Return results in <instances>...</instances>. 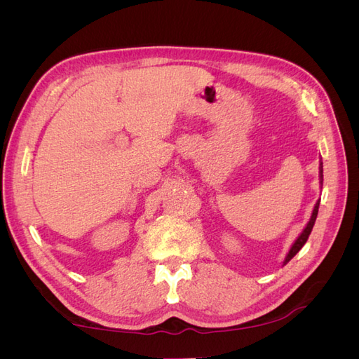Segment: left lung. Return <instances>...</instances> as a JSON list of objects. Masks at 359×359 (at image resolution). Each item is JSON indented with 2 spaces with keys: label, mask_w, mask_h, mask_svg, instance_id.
<instances>
[{
  "label": "left lung",
  "mask_w": 359,
  "mask_h": 359,
  "mask_svg": "<svg viewBox=\"0 0 359 359\" xmlns=\"http://www.w3.org/2000/svg\"><path fill=\"white\" fill-rule=\"evenodd\" d=\"M322 165H323V163L320 161V165H319V178H320V186H322V182H323V166H322ZM319 202H320V201H318V202H316V205H314V208H313V212H311V217H310L309 223L306 224V227H304L302 232L299 233V236H298L297 240H295V243L292 244L290 250H289L287 255H286V257H285V260H283V265H286V264L289 262V260L299 252V250L302 248V245L307 243L309 236H310V233H311L313 226H314V222H316L318 211H319Z\"/></svg>",
  "instance_id": "8db88e82"
}]
</instances>
